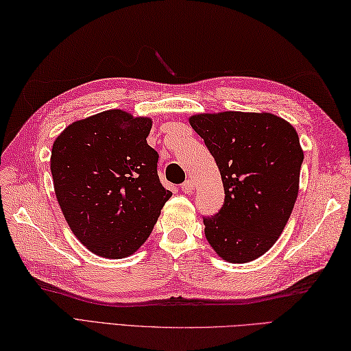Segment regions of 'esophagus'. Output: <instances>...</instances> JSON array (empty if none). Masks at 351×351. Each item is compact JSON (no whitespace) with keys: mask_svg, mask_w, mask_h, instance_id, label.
Here are the masks:
<instances>
[{"mask_svg":"<svg viewBox=\"0 0 351 351\" xmlns=\"http://www.w3.org/2000/svg\"><path fill=\"white\" fill-rule=\"evenodd\" d=\"M180 189H182L184 193H191V192L193 191V182L189 180V178H187L186 182H183V183L180 184Z\"/></svg>","mask_w":351,"mask_h":351,"instance_id":"obj_1","label":"esophagus"}]
</instances>
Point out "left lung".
Returning <instances> with one entry per match:
<instances>
[{
  "label": "left lung",
  "instance_id": "8db88e82",
  "mask_svg": "<svg viewBox=\"0 0 351 351\" xmlns=\"http://www.w3.org/2000/svg\"><path fill=\"white\" fill-rule=\"evenodd\" d=\"M191 125L219 167L225 202L204 217L210 245L228 262L267 253L292 215L304 152L295 128L271 113L223 111Z\"/></svg>",
  "mask_w": 351,
  "mask_h": 351
}]
</instances>
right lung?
I'll return each instance as SVG.
<instances>
[{
	"label": "right lung",
	"instance_id": "obj_1",
	"mask_svg": "<svg viewBox=\"0 0 351 351\" xmlns=\"http://www.w3.org/2000/svg\"><path fill=\"white\" fill-rule=\"evenodd\" d=\"M150 128L147 117L107 110L66 126L53 143L50 171L64 217L101 258L138 250L173 195L159 182Z\"/></svg>",
	"mask_w": 351,
	"mask_h": 351
}]
</instances>
